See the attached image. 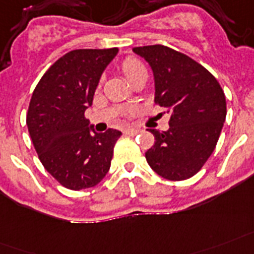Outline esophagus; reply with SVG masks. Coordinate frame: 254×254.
Wrapping results in <instances>:
<instances>
[{
	"label": "esophagus",
	"instance_id": "esophagus-1",
	"mask_svg": "<svg viewBox=\"0 0 254 254\" xmlns=\"http://www.w3.org/2000/svg\"><path fill=\"white\" fill-rule=\"evenodd\" d=\"M137 132H139V131L135 128H126L125 131H123V133H125V135H128V136H135Z\"/></svg>",
	"mask_w": 254,
	"mask_h": 254
}]
</instances>
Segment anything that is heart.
Here are the masks:
<instances>
[{"label": "heart", "instance_id": "1", "mask_svg": "<svg viewBox=\"0 0 254 254\" xmlns=\"http://www.w3.org/2000/svg\"><path fill=\"white\" fill-rule=\"evenodd\" d=\"M121 70L129 82H132L135 78L145 72L144 64L136 58H133V57H127V58L123 60V62L121 64Z\"/></svg>", "mask_w": 254, "mask_h": 254}]
</instances>
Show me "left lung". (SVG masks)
I'll return each mask as SVG.
<instances>
[{"instance_id": "obj_1", "label": "left lung", "mask_w": 254, "mask_h": 254, "mask_svg": "<svg viewBox=\"0 0 254 254\" xmlns=\"http://www.w3.org/2000/svg\"><path fill=\"white\" fill-rule=\"evenodd\" d=\"M155 76V103L170 114V128L154 133L145 152L149 167L172 182L196 175L215 149L227 117L220 83L207 68L163 45L133 47Z\"/></svg>"}]
</instances>
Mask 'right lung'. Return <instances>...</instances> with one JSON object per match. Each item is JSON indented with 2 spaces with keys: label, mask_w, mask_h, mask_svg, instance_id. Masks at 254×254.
Instances as JSON below:
<instances>
[{
  "label": "right lung",
  "mask_w": 254,
  "mask_h": 254,
  "mask_svg": "<svg viewBox=\"0 0 254 254\" xmlns=\"http://www.w3.org/2000/svg\"><path fill=\"white\" fill-rule=\"evenodd\" d=\"M118 49H78L52 64L35 86L26 125L45 170L68 190L102 182L111 166L122 132L109 128L92 133L84 111L106 66Z\"/></svg>",
  "instance_id": "1"
}]
</instances>
